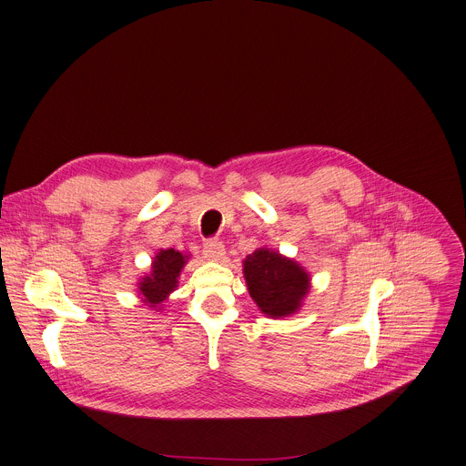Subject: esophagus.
I'll use <instances>...</instances> for the list:
<instances>
[{
  "instance_id": "esophagus-1",
  "label": "esophagus",
  "mask_w": 466,
  "mask_h": 466,
  "mask_svg": "<svg viewBox=\"0 0 466 466\" xmlns=\"http://www.w3.org/2000/svg\"><path fill=\"white\" fill-rule=\"evenodd\" d=\"M203 256H205L208 261L220 263V261H224V258H226V248H224V244H222L220 240L210 238V240H207V242L203 244Z\"/></svg>"
}]
</instances>
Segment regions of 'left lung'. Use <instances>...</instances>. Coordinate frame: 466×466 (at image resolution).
Here are the masks:
<instances>
[{
    "label": "left lung",
    "mask_w": 466,
    "mask_h": 466,
    "mask_svg": "<svg viewBox=\"0 0 466 466\" xmlns=\"http://www.w3.org/2000/svg\"><path fill=\"white\" fill-rule=\"evenodd\" d=\"M248 293L261 313L281 319L297 313L311 288L309 272L272 248H258L242 261Z\"/></svg>",
    "instance_id": "left-lung-1"
}]
</instances>
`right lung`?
I'll return each instance as SVG.
<instances>
[{
    "instance_id": "right-lung-1",
    "label": "right lung",
    "mask_w": 466,
    "mask_h": 466,
    "mask_svg": "<svg viewBox=\"0 0 466 466\" xmlns=\"http://www.w3.org/2000/svg\"><path fill=\"white\" fill-rule=\"evenodd\" d=\"M190 254L178 252V249L167 248L157 252L151 263V272L137 281V295L141 302L151 309L160 311L162 302L169 299V295L177 289L178 276L188 263Z\"/></svg>"
}]
</instances>
